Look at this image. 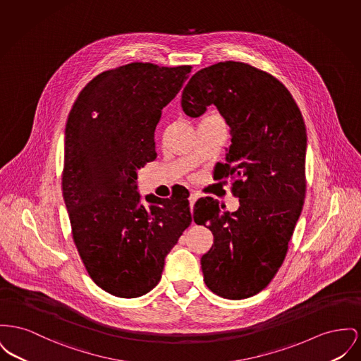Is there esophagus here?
Wrapping results in <instances>:
<instances>
[{
  "mask_svg": "<svg viewBox=\"0 0 361 361\" xmlns=\"http://www.w3.org/2000/svg\"><path fill=\"white\" fill-rule=\"evenodd\" d=\"M197 197H199V195H197L196 192H191V193H190V204H191V210L193 209V204H195V202L197 200Z\"/></svg>",
  "mask_w": 361,
  "mask_h": 361,
  "instance_id": "1",
  "label": "esophagus"
}]
</instances>
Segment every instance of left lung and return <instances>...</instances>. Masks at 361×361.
<instances>
[{
	"label": "left lung",
	"mask_w": 361,
	"mask_h": 361,
	"mask_svg": "<svg viewBox=\"0 0 361 361\" xmlns=\"http://www.w3.org/2000/svg\"><path fill=\"white\" fill-rule=\"evenodd\" d=\"M210 105L231 128L221 177L233 178L240 206L229 212L212 197L195 203V222L214 235L200 264L212 292L241 300L264 289L285 259L304 204L307 129L288 88L244 63H218L192 76L184 113L199 117Z\"/></svg>",
	"instance_id": "left-lung-1"
}]
</instances>
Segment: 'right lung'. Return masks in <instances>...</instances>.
<instances>
[{"label": "right lung", "instance_id": "1", "mask_svg": "<svg viewBox=\"0 0 361 361\" xmlns=\"http://www.w3.org/2000/svg\"><path fill=\"white\" fill-rule=\"evenodd\" d=\"M192 66L132 63L94 78L65 127L63 195L72 235L92 281L135 298L161 279L165 257L190 226L188 192L161 199L137 191V170L157 158L162 109Z\"/></svg>", "mask_w": 361, "mask_h": 361}]
</instances>
